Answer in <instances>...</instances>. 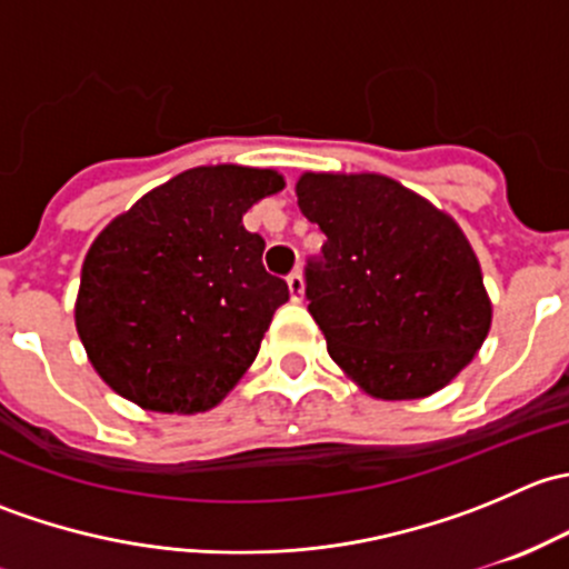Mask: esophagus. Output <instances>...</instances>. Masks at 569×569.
<instances>
[{
    "mask_svg": "<svg viewBox=\"0 0 569 569\" xmlns=\"http://www.w3.org/2000/svg\"><path fill=\"white\" fill-rule=\"evenodd\" d=\"M286 283H289V295L295 302H302V295H306V280H302L300 272H291L289 278H286Z\"/></svg>",
    "mask_w": 569,
    "mask_h": 569,
    "instance_id": "esophagus-1",
    "label": "esophagus"
}]
</instances>
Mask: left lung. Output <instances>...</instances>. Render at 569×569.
<instances>
[{
	"mask_svg": "<svg viewBox=\"0 0 569 569\" xmlns=\"http://www.w3.org/2000/svg\"><path fill=\"white\" fill-rule=\"evenodd\" d=\"M297 206L327 237L306 297L330 358L375 399L449 386L492 321L462 228L380 173H302Z\"/></svg>",
	"mask_w": 569,
	"mask_h": 569,
	"instance_id": "1",
	"label": "left lung"
}]
</instances>
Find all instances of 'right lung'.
I'll use <instances>...</instances> for the list:
<instances>
[{"mask_svg":"<svg viewBox=\"0 0 569 569\" xmlns=\"http://www.w3.org/2000/svg\"><path fill=\"white\" fill-rule=\"evenodd\" d=\"M283 187L278 170H183L96 237L73 317L114 393L142 410L192 416L242 380L272 313L289 300L242 217Z\"/></svg>","mask_w":569,"mask_h":569,"instance_id":"right-lung-1","label":"right lung"}]
</instances>
